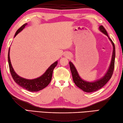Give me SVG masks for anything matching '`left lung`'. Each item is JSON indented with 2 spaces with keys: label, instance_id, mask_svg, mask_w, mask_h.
Listing matches in <instances>:
<instances>
[{
  "label": "left lung",
  "instance_id": "1",
  "mask_svg": "<svg viewBox=\"0 0 123 123\" xmlns=\"http://www.w3.org/2000/svg\"><path fill=\"white\" fill-rule=\"evenodd\" d=\"M99 29L103 33L107 36L108 37V38L112 43L113 45V54L112 57V60H111V65L109 66V68L108 70L107 73L105 74V76L102 77V78L99 79L96 81H94V82H88L84 80H82L79 76L78 73L76 70V68L74 64L71 63V62H69L70 68V70L71 74H72L73 81L75 85L80 88V89L84 91V92H92L96 91L99 90L102 87L105 85L107 84L112 77L113 71L114 69V63H115V57H116V49H115V46L113 42L110 38L109 37L108 33L107 32L106 30H105V28L103 26H100Z\"/></svg>",
  "mask_w": 123,
  "mask_h": 123
}]
</instances>
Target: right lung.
Instances as JSON below:
<instances>
[{"label":"right lung","mask_w":123,"mask_h":123,"mask_svg":"<svg viewBox=\"0 0 123 123\" xmlns=\"http://www.w3.org/2000/svg\"><path fill=\"white\" fill-rule=\"evenodd\" d=\"M27 23L25 24L18 30V31L15 33L14 37L24 29L25 27L27 25ZM10 53V48L9 49L8 56H7L9 69H10L11 76H12L13 79H14L15 82L16 84H18V85L22 87V88L31 92H37L38 91L42 90L48 85L51 80H52L53 71L54 69L57 65L58 61H56L53 64H52L47 69L46 72L43 74L42 76L38 77V78L32 79V80H29V79H24L23 77L19 76L15 72L14 70L12 67V65L11 64L10 55H9L10 53Z\"/></svg>","instance_id":"obj_1"}]
</instances>
